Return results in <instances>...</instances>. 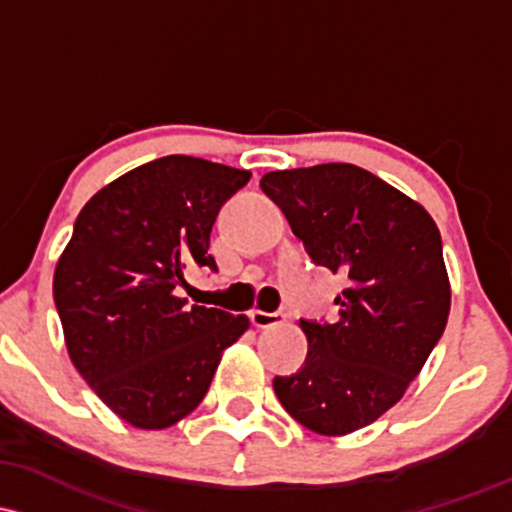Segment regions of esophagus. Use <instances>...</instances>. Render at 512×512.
Listing matches in <instances>:
<instances>
[{"label":"esophagus","instance_id":"obj_1","mask_svg":"<svg viewBox=\"0 0 512 512\" xmlns=\"http://www.w3.org/2000/svg\"><path fill=\"white\" fill-rule=\"evenodd\" d=\"M250 320H252V325H255V328L265 330V328H274V325H282L286 320V313L284 311H274V313L252 311Z\"/></svg>","mask_w":512,"mask_h":512}]
</instances>
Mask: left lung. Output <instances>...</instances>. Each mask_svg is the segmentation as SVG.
I'll use <instances>...</instances> for the list:
<instances>
[{
	"instance_id": "1",
	"label": "left lung",
	"mask_w": 512,
	"mask_h": 512,
	"mask_svg": "<svg viewBox=\"0 0 512 512\" xmlns=\"http://www.w3.org/2000/svg\"><path fill=\"white\" fill-rule=\"evenodd\" d=\"M318 267L347 279L338 320H301L303 367L274 376L286 413L347 435L401 401L449 316L442 238L418 201L347 162L267 172L260 182Z\"/></svg>"
}]
</instances>
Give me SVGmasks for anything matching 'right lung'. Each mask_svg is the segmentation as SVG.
Listing matches in <instances>:
<instances>
[{
  "mask_svg": "<svg viewBox=\"0 0 512 512\" xmlns=\"http://www.w3.org/2000/svg\"><path fill=\"white\" fill-rule=\"evenodd\" d=\"M250 172L189 155L140 165L84 204L53 277L72 364L119 418L162 430L204 401L245 316L187 306L184 269L216 272L218 211Z\"/></svg>",
  "mask_w": 512,
  "mask_h": 512,
  "instance_id": "obj_1",
  "label": "right lung"
}]
</instances>
